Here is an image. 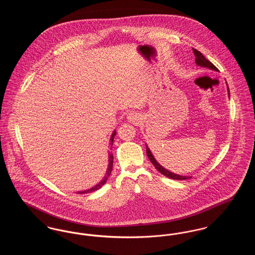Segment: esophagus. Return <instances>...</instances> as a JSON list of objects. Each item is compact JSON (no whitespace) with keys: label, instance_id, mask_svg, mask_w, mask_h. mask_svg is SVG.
<instances>
[{"label":"esophagus","instance_id":"esophagus-1","mask_svg":"<svg viewBox=\"0 0 255 255\" xmlns=\"http://www.w3.org/2000/svg\"><path fill=\"white\" fill-rule=\"evenodd\" d=\"M128 120H129L130 122H137L140 119H139V116H138V115L133 114V113H130V114L128 115Z\"/></svg>","mask_w":255,"mask_h":255}]
</instances>
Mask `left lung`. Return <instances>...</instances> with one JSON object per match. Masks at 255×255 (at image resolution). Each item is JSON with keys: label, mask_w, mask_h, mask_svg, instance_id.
Returning <instances> with one entry per match:
<instances>
[{"label": "left lung", "mask_w": 255, "mask_h": 255, "mask_svg": "<svg viewBox=\"0 0 255 255\" xmlns=\"http://www.w3.org/2000/svg\"><path fill=\"white\" fill-rule=\"evenodd\" d=\"M193 52H194L195 55V62L198 66H201V67H205V68H208L210 70H213V71H218V69L210 62V61L207 60L206 57L196 49H193ZM228 92H229V97H230V90H229V87H228ZM146 153H147V157L150 159V161L153 163V165L156 167V169L158 170V172H160L162 175H164L165 177H168L169 179H173V180H186V179H190L191 177H188V176H181V175H178V174H174L172 172H170L167 169L163 168L158 161L155 159L154 156L152 155L151 151L149 150L148 146H146Z\"/></svg>", "instance_id": "8db88e82"}]
</instances>
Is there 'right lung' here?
I'll return each mask as SVG.
<instances>
[{
    "mask_svg": "<svg viewBox=\"0 0 255 255\" xmlns=\"http://www.w3.org/2000/svg\"><path fill=\"white\" fill-rule=\"evenodd\" d=\"M115 135H116V131H114V133H113V134L111 135V138H110V141H111L110 145L111 146L113 145ZM113 161H114V156H113L112 154H109V164H108V169H107V173H106V176L104 177V179H103L101 182H99L98 184L95 185L94 187H92V188H90V189H88V190H85V191H79L78 193H79V194L90 193V192L96 191L97 189H99L100 187H102V185H104V184H105V182H107V180H108V178H109L110 174H111V172H112V169H113Z\"/></svg>",
    "mask_w": 255,
    "mask_h": 255,
    "instance_id": "obj_1",
    "label": "right lung"
}]
</instances>
